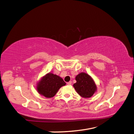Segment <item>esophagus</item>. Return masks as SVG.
I'll return each mask as SVG.
<instances>
[{
  "mask_svg": "<svg viewBox=\"0 0 134 134\" xmlns=\"http://www.w3.org/2000/svg\"><path fill=\"white\" fill-rule=\"evenodd\" d=\"M67 84H68V85H71V81H70V82H68V83H67Z\"/></svg>",
  "mask_w": 134,
  "mask_h": 134,
  "instance_id": "esophagus-1",
  "label": "esophagus"
}]
</instances>
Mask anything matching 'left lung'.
I'll list each match as a JSON object with an SVG mask.
<instances>
[{"instance_id": "obj_1", "label": "left lung", "mask_w": 134, "mask_h": 134, "mask_svg": "<svg viewBox=\"0 0 134 134\" xmlns=\"http://www.w3.org/2000/svg\"><path fill=\"white\" fill-rule=\"evenodd\" d=\"M76 83L73 86L78 94L84 98H90L96 91V86L91 77L85 72H81L76 76Z\"/></svg>"}]
</instances>
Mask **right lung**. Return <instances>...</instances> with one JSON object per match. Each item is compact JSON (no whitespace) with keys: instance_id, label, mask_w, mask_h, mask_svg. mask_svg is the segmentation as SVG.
<instances>
[{"instance_id":"1","label":"right lung","mask_w":134,"mask_h":134,"mask_svg":"<svg viewBox=\"0 0 134 134\" xmlns=\"http://www.w3.org/2000/svg\"><path fill=\"white\" fill-rule=\"evenodd\" d=\"M65 84L66 83L60 76L48 73L40 80L37 90L40 94L46 98H51L56 94L61 87Z\"/></svg>"}]
</instances>
